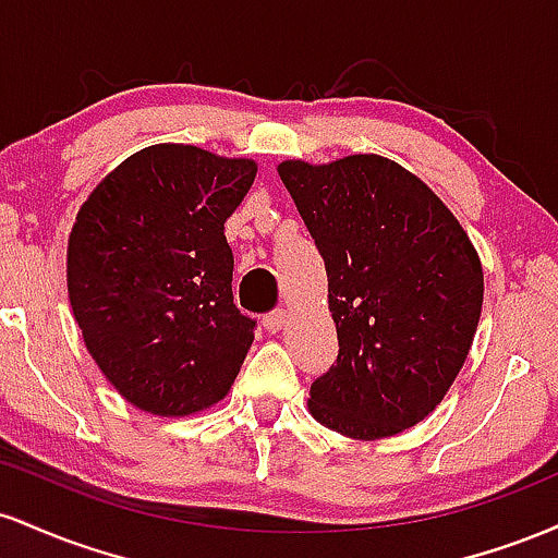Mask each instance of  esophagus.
<instances>
[{
    "instance_id": "1",
    "label": "esophagus",
    "mask_w": 558,
    "mask_h": 558,
    "mask_svg": "<svg viewBox=\"0 0 558 558\" xmlns=\"http://www.w3.org/2000/svg\"><path fill=\"white\" fill-rule=\"evenodd\" d=\"M286 319H288V312L286 310H275L270 312V315H265V319H262V325H265L267 330L270 332H280L286 328Z\"/></svg>"
}]
</instances>
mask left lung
I'll use <instances>...</instances> for the list:
<instances>
[{"label": "left lung", "instance_id": "left-lung-1", "mask_svg": "<svg viewBox=\"0 0 558 558\" xmlns=\"http://www.w3.org/2000/svg\"><path fill=\"white\" fill-rule=\"evenodd\" d=\"M328 272L338 360L312 383L310 414L356 440L414 427L444 401L475 341L483 265L451 209L380 155L286 159Z\"/></svg>", "mask_w": 558, "mask_h": 558}]
</instances>
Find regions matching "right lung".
<instances>
[{
  "mask_svg": "<svg viewBox=\"0 0 558 558\" xmlns=\"http://www.w3.org/2000/svg\"><path fill=\"white\" fill-rule=\"evenodd\" d=\"M257 162L191 144L136 151L88 194L68 239V299L128 403L189 417L222 401L254 341L233 304L228 217Z\"/></svg>",
  "mask_w": 558,
  "mask_h": 558,
  "instance_id": "right-lung-1",
  "label": "right lung"
}]
</instances>
